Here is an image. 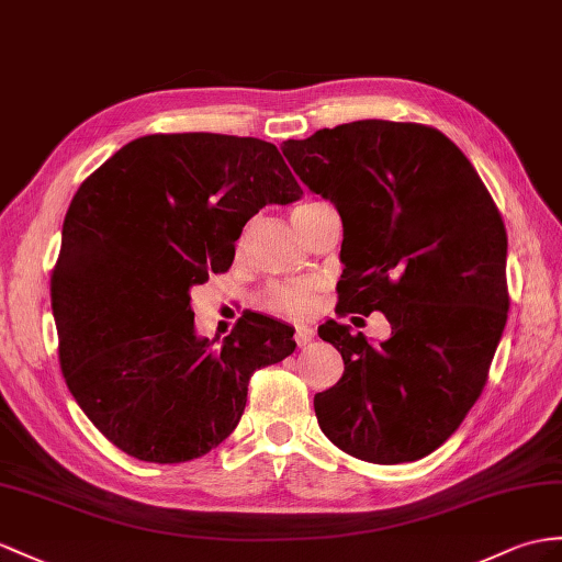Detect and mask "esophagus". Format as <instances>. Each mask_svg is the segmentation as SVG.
Here are the masks:
<instances>
[{"label":"esophagus","instance_id":"34e87169","mask_svg":"<svg viewBox=\"0 0 562 562\" xmlns=\"http://www.w3.org/2000/svg\"><path fill=\"white\" fill-rule=\"evenodd\" d=\"M314 338V328L312 326H297L295 328V344L297 346H307Z\"/></svg>","mask_w":562,"mask_h":562}]
</instances>
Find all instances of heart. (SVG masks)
Segmentation results:
<instances>
[{
	"mask_svg": "<svg viewBox=\"0 0 562 562\" xmlns=\"http://www.w3.org/2000/svg\"><path fill=\"white\" fill-rule=\"evenodd\" d=\"M314 202L297 204L293 210V216L297 212H303ZM317 293H319V283L317 281H293V283H273L267 289L262 305L273 312L281 314V317H291V319H305L310 314L317 310Z\"/></svg>",
	"mask_w": 562,
	"mask_h": 562,
	"instance_id": "obj_1",
	"label": "heart"
}]
</instances>
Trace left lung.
<instances>
[{
  "mask_svg": "<svg viewBox=\"0 0 562 562\" xmlns=\"http://www.w3.org/2000/svg\"><path fill=\"white\" fill-rule=\"evenodd\" d=\"M281 149L344 222L336 314L379 310L391 324L381 346L319 326L346 364L314 395L319 427L358 460L415 462L486 386L510 307L503 216L460 147L424 123L352 121Z\"/></svg>",
  "mask_w": 562,
  "mask_h": 562,
  "instance_id": "obj_1",
  "label": "left lung"
}]
</instances>
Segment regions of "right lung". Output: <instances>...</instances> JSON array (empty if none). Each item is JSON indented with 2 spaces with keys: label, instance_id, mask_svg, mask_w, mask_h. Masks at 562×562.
Listing matches in <instances>:
<instances>
[{
  "label": "right lung",
  "instance_id": "add662e5",
  "mask_svg": "<svg viewBox=\"0 0 562 562\" xmlns=\"http://www.w3.org/2000/svg\"><path fill=\"white\" fill-rule=\"evenodd\" d=\"M300 195L277 145L222 133L143 135L80 183L49 291L66 386L106 441L176 464L236 429L293 328L250 312L214 348L190 289L228 271L252 214Z\"/></svg>",
  "mask_w": 562,
  "mask_h": 562
}]
</instances>
